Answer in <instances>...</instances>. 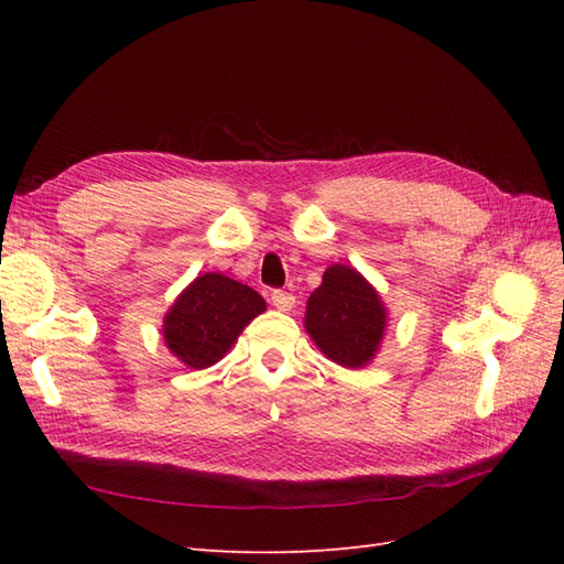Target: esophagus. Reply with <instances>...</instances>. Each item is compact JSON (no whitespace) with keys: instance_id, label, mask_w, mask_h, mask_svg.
Here are the masks:
<instances>
[{"instance_id":"obj_1","label":"esophagus","mask_w":564,"mask_h":564,"mask_svg":"<svg viewBox=\"0 0 564 564\" xmlns=\"http://www.w3.org/2000/svg\"><path fill=\"white\" fill-rule=\"evenodd\" d=\"M271 303L285 313V310H291L295 305V295L289 293V291H273L271 293Z\"/></svg>"}]
</instances>
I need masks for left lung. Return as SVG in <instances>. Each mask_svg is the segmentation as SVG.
Listing matches in <instances>:
<instances>
[{
  "label": "left lung",
  "mask_w": 564,
  "mask_h": 564,
  "mask_svg": "<svg viewBox=\"0 0 564 564\" xmlns=\"http://www.w3.org/2000/svg\"><path fill=\"white\" fill-rule=\"evenodd\" d=\"M305 327L334 364L366 366L378 351L386 329V307L358 271L334 263L310 295Z\"/></svg>",
  "instance_id": "obj_1"
}]
</instances>
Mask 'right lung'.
I'll return each instance as SVG.
<instances>
[{
	"instance_id": "right-lung-1",
	"label": "right lung",
	"mask_w": 564,
	"mask_h": 564,
	"mask_svg": "<svg viewBox=\"0 0 564 564\" xmlns=\"http://www.w3.org/2000/svg\"><path fill=\"white\" fill-rule=\"evenodd\" d=\"M263 310L267 303L249 285L223 273H203L166 313L164 341L186 366L208 368Z\"/></svg>"
}]
</instances>
